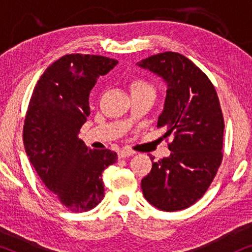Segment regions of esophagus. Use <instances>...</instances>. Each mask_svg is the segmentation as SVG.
Wrapping results in <instances>:
<instances>
[{
    "instance_id": "obj_1",
    "label": "esophagus",
    "mask_w": 252,
    "mask_h": 252,
    "mask_svg": "<svg viewBox=\"0 0 252 252\" xmlns=\"http://www.w3.org/2000/svg\"><path fill=\"white\" fill-rule=\"evenodd\" d=\"M134 155V151L132 150H120L118 153V157L119 158H126V157H129V156H133Z\"/></svg>"
}]
</instances>
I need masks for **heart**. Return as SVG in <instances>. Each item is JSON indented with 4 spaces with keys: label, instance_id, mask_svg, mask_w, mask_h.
Segmentation results:
<instances>
[{
    "label": "heart",
    "instance_id": "obj_1",
    "mask_svg": "<svg viewBox=\"0 0 252 252\" xmlns=\"http://www.w3.org/2000/svg\"><path fill=\"white\" fill-rule=\"evenodd\" d=\"M129 88L132 94H136V93H144V92H151L155 93L153 85L146 79L142 78H134L132 81L129 82Z\"/></svg>",
    "mask_w": 252,
    "mask_h": 252
}]
</instances>
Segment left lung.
Returning <instances> with one entry per match:
<instances>
[{"label":"left lung","mask_w":252,"mask_h":252,"mask_svg":"<svg viewBox=\"0 0 252 252\" xmlns=\"http://www.w3.org/2000/svg\"><path fill=\"white\" fill-rule=\"evenodd\" d=\"M137 65L160 75L167 91L157 127H165L170 157L154 161L141 181L144 197L163 211L187 209L197 202L222 160L225 122L216 88L187 57L165 51Z\"/></svg>","instance_id":"left-lung-1"}]
</instances>
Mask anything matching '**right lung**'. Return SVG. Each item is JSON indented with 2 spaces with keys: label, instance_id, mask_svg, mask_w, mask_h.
Wrapping results in <instances>:
<instances>
[{
  "label": "right lung",
  "instance_id": "add662e5",
  "mask_svg": "<svg viewBox=\"0 0 252 252\" xmlns=\"http://www.w3.org/2000/svg\"><path fill=\"white\" fill-rule=\"evenodd\" d=\"M117 63L98 55H65L43 72L31 96L25 151L44 186L72 212L88 211L102 201V173L118 158L115 151L89 149L78 137L91 115L89 93Z\"/></svg>",
  "mask_w": 252,
  "mask_h": 252
}]
</instances>
